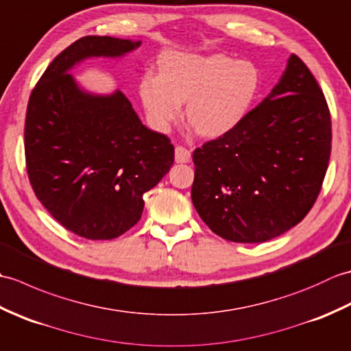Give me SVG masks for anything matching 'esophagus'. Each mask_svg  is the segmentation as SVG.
I'll list each match as a JSON object with an SVG mask.
<instances>
[{"mask_svg": "<svg viewBox=\"0 0 351 351\" xmlns=\"http://www.w3.org/2000/svg\"><path fill=\"white\" fill-rule=\"evenodd\" d=\"M190 160H191V154L189 149H185L182 146L175 147V161L176 162H189Z\"/></svg>", "mask_w": 351, "mask_h": 351, "instance_id": "1", "label": "esophagus"}]
</instances>
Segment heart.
Here are the masks:
<instances>
[{"instance_id":"1","label":"heart","mask_w":351,"mask_h":351,"mask_svg":"<svg viewBox=\"0 0 351 351\" xmlns=\"http://www.w3.org/2000/svg\"><path fill=\"white\" fill-rule=\"evenodd\" d=\"M259 88L258 69L223 54H171L162 58L160 75L146 73L138 95L149 123L167 132L181 116L197 134L220 137L247 114Z\"/></svg>"}]
</instances>
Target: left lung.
<instances>
[{
	"mask_svg": "<svg viewBox=\"0 0 351 351\" xmlns=\"http://www.w3.org/2000/svg\"><path fill=\"white\" fill-rule=\"evenodd\" d=\"M330 147L324 95L306 64L291 54L270 95L232 131L193 152V205L228 241L273 240L315 204Z\"/></svg>",
	"mask_w": 351,
	"mask_h": 351,
	"instance_id": "1",
	"label": "left lung"
}]
</instances>
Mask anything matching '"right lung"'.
Wrapping results in <instances>:
<instances>
[{
    "label": "right lung",
    "mask_w": 351,
    "mask_h": 351,
    "mask_svg": "<svg viewBox=\"0 0 351 351\" xmlns=\"http://www.w3.org/2000/svg\"><path fill=\"white\" fill-rule=\"evenodd\" d=\"M140 45L81 37L51 62L28 101L29 182L52 217L87 240H113L136 225L143 195L175 160L170 140L146 128L121 90L90 93L69 73L87 58H119Z\"/></svg>",
    "instance_id": "obj_1"
}]
</instances>
